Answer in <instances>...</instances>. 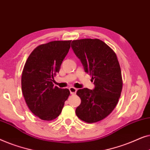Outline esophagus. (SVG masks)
Here are the masks:
<instances>
[{"mask_svg": "<svg viewBox=\"0 0 150 150\" xmlns=\"http://www.w3.org/2000/svg\"><path fill=\"white\" fill-rule=\"evenodd\" d=\"M69 91H70L71 94H76V91H77V89H76V88L73 87H69Z\"/></svg>", "mask_w": 150, "mask_h": 150, "instance_id": "34e87169", "label": "esophagus"}]
</instances>
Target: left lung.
Returning a JSON list of instances; mask_svg holds the SVG:
<instances>
[{"mask_svg": "<svg viewBox=\"0 0 150 150\" xmlns=\"http://www.w3.org/2000/svg\"><path fill=\"white\" fill-rule=\"evenodd\" d=\"M71 44L74 52L95 85L93 90H78L81 103L76 114L87 123L99 122L113 110L120 98L123 83L120 63L114 51L98 39L74 40Z\"/></svg>", "mask_w": 150, "mask_h": 150, "instance_id": "8db88e82", "label": "left lung"}]
</instances>
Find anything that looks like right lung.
<instances>
[{
	"instance_id": "add662e5",
	"label": "right lung",
	"mask_w": 150,
	"mask_h": 150,
	"mask_svg": "<svg viewBox=\"0 0 150 150\" xmlns=\"http://www.w3.org/2000/svg\"><path fill=\"white\" fill-rule=\"evenodd\" d=\"M71 40L42 44L30 53L22 74V91L28 107L41 120L51 121L62 110L70 92L54 86V76L70 48Z\"/></svg>"
}]
</instances>
